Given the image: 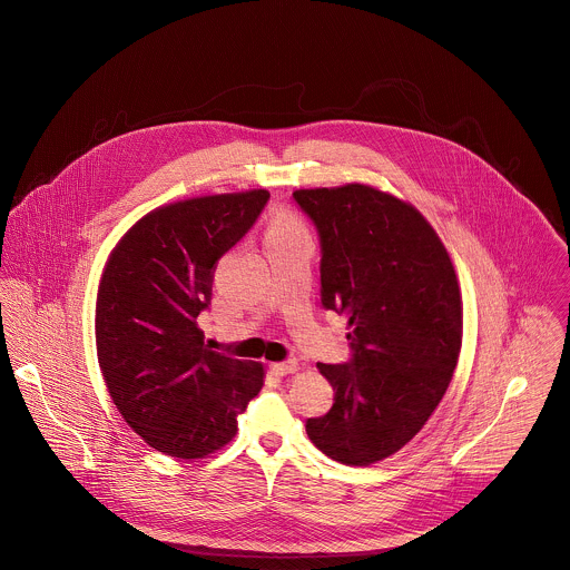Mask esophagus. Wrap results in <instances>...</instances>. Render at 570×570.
I'll use <instances>...</instances> for the list:
<instances>
[{
	"mask_svg": "<svg viewBox=\"0 0 570 570\" xmlns=\"http://www.w3.org/2000/svg\"><path fill=\"white\" fill-rule=\"evenodd\" d=\"M272 372L276 376H287V374H296L298 372V363L296 361H285V363H274Z\"/></svg>",
	"mask_w": 570,
	"mask_h": 570,
	"instance_id": "1",
	"label": "esophagus"
}]
</instances>
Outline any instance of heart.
<instances>
[{
	"label": "heart",
	"instance_id": "b5f03b06",
	"mask_svg": "<svg viewBox=\"0 0 570 570\" xmlns=\"http://www.w3.org/2000/svg\"><path fill=\"white\" fill-rule=\"evenodd\" d=\"M294 229H301L298 220H296L292 214H281V216H278V218L272 223V227H269L267 236H272V234H285V232H294Z\"/></svg>",
	"mask_w": 570,
	"mask_h": 570
}]
</instances>
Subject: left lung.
I'll return each mask as SVG.
<instances>
[{
    "instance_id": "8db88e82",
    "label": "left lung",
    "mask_w": 570,
    "mask_h": 570,
    "mask_svg": "<svg viewBox=\"0 0 570 570\" xmlns=\"http://www.w3.org/2000/svg\"><path fill=\"white\" fill-rule=\"evenodd\" d=\"M321 236V301L347 318L352 358L318 363L334 406L309 417L332 460L367 466L400 451L440 404L462 347L449 252L409 203L363 184L296 190Z\"/></svg>"
}]
</instances>
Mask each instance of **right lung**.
I'll use <instances>...</instances> for the list:
<instances>
[{
	"label": "right lung",
	"mask_w": 570,
	"mask_h": 570,
	"mask_svg": "<svg viewBox=\"0 0 570 570\" xmlns=\"http://www.w3.org/2000/svg\"><path fill=\"white\" fill-rule=\"evenodd\" d=\"M267 190L177 200L139 218L112 249L97 294L99 367L124 420L153 449L205 458L236 435L263 365L212 352L198 314L218 258L256 223Z\"/></svg>",
	"instance_id": "right-lung-1"
}]
</instances>
